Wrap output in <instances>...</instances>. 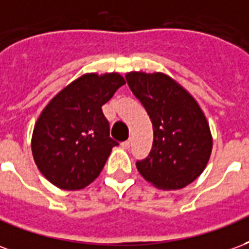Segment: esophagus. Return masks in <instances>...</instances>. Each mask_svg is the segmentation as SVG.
Listing matches in <instances>:
<instances>
[{"label":"esophagus","mask_w":249,"mask_h":249,"mask_svg":"<svg viewBox=\"0 0 249 249\" xmlns=\"http://www.w3.org/2000/svg\"><path fill=\"white\" fill-rule=\"evenodd\" d=\"M130 146H131V141H126V142L122 143V147L124 148V150H128Z\"/></svg>","instance_id":"1"}]
</instances>
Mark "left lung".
Returning <instances> with one entry per match:
<instances>
[{
	"label": "left lung",
	"instance_id": "obj_1",
	"mask_svg": "<svg viewBox=\"0 0 249 249\" xmlns=\"http://www.w3.org/2000/svg\"><path fill=\"white\" fill-rule=\"evenodd\" d=\"M127 85L152 122L148 157L137 162L147 182L160 190H180L204 171L212 135L204 112L186 89L164 72L130 71Z\"/></svg>",
	"mask_w": 249,
	"mask_h": 249
}]
</instances>
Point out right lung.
<instances>
[{"instance_id": "obj_1", "label": "right lung", "mask_w": 249, "mask_h": 249, "mask_svg": "<svg viewBox=\"0 0 249 249\" xmlns=\"http://www.w3.org/2000/svg\"><path fill=\"white\" fill-rule=\"evenodd\" d=\"M124 83L119 72H87L63 87L39 114L32 152L52 184L78 191L99 177L118 144L110 138L102 106Z\"/></svg>"}]
</instances>
